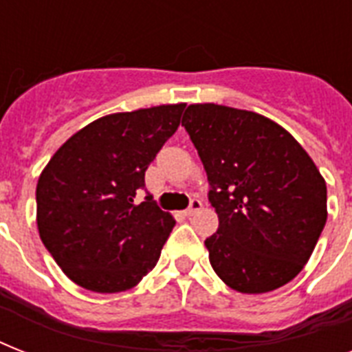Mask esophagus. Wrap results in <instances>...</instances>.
Returning <instances> with one entry per match:
<instances>
[{"mask_svg": "<svg viewBox=\"0 0 352 352\" xmlns=\"http://www.w3.org/2000/svg\"><path fill=\"white\" fill-rule=\"evenodd\" d=\"M201 208H203V203H201L199 199H193L192 203H190V206H188V208L184 210V215H186V217H192V215L197 214V212Z\"/></svg>", "mask_w": 352, "mask_h": 352, "instance_id": "obj_1", "label": "esophagus"}]
</instances>
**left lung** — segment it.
<instances>
[{
	"label": "left lung",
	"instance_id": "8db88e82",
	"mask_svg": "<svg viewBox=\"0 0 352 352\" xmlns=\"http://www.w3.org/2000/svg\"><path fill=\"white\" fill-rule=\"evenodd\" d=\"M182 126L208 175L219 228L204 241L230 289L263 294L303 270L325 221L327 184L287 129L259 113L186 107Z\"/></svg>",
	"mask_w": 352,
	"mask_h": 352
}]
</instances>
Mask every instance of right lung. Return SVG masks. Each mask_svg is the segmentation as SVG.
<instances>
[{"instance_id": "1", "label": "right lung", "mask_w": 352, "mask_h": 352, "mask_svg": "<svg viewBox=\"0 0 352 352\" xmlns=\"http://www.w3.org/2000/svg\"><path fill=\"white\" fill-rule=\"evenodd\" d=\"M186 104L96 118L58 148L36 186V223L58 267L82 289H133L157 265L175 219L151 195L137 203L144 173L177 131Z\"/></svg>"}]
</instances>
